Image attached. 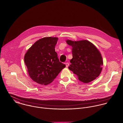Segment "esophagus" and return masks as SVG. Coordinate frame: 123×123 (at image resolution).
<instances>
[{
    "label": "esophagus",
    "instance_id": "esophagus-1",
    "mask_svg": "<svg viewBox=\"0 0 123 123\" xmlns=\"http://www.w3.org/2000/svg\"><path fill=\"white\" fill-rule=\"evenodd\" d=\"M65 65H66V67H68L69 66V64L67 62V63H65Z\"/></svg>",
    "mask_w": 123,
    "mask_h": 123
}]
</instances>
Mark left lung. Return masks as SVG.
<instances>
[{"label": "left lung", "instance_id": "left-lung-1", "mask_svg": "<svg viewBox=\"0 0 123 123\" xmlns=\"http://www.w3.org/2000/svg\"><path fill=\"white\" fill-rule=\"evenodd\" d=\"M72 47L73 58L68 69L76 74L79 81L88 83L100 74L103 61L99 50L91 42L82 40L74 41L67 40Z\"/></svg>", "mask_w": 123, "mask_h": 123}]
</instances>
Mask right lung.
<instances>
[{
    "label": "right lung",
    "mask_w": 123,
    "mask_h": 123,
    "mask_svg": "<svg viewBox=\"0 0 123 123\" xmlns=\"http://www.w3.org/2000/svg\"><path fill=\"white\" fill-rule=\"evenodd\" d=\"M57 37H46L35 42L24 56L31 78L41 85L51 83L66 67L60 62L55 51Z\"/></svg>",
    "instance_id": "1"
}]
</instances>
